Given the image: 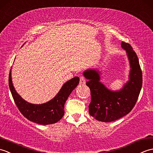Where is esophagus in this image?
I'll return each instance as SVG.
<instances>
[{
    "instance_id": "1",
    "label": "esophagus",
    "mask_w": 153,
    "mask_h": 153,
    "mask_svg": "<svg viewBox=\"0 0 153 153\" xmlns=\"http://www.w3.org/2000/svg\"><path fill=\"white\" fill-rule=\"evenodd\" d=\"M80 84L81 85H84L86 84V80L84 76H80Z\"/></svg>"
}]
</instances>
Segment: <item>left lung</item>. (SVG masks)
Returning a JSON list of instances; mask_svg holds the SVG:
<instances>
[{"label": "left lung", "instance_id": "1", "mask_svg": "<svg viewBox=\"0 0 153 153\" xmlns=\"http://www.w3.org/2000/svg\"><path fill=\"white\" fill-rule=\"evenodd\" d=\"M121 46L126 52L130 67L129 80L122 89H108L100 82L99 70L88 69L83 73L91 92L89 113L104 123L117 120L130 113L137 102L142 87V72L137 54L130 44L122 42Z\"/></svg>", "mask_w": 153, "mask_h": 153}]
</instances>
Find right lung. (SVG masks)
I'll use <instances>...</instances> for the list:
<instances>
[{"mask_svg": "<svg viewBox=\"0 0 153 153\" xmlns=\"http://www.w3.org/2000/svg\"><path fill=\"white\" fill-rule=\"evenodd\" d=\"M79 77L74 76L63 84L53 99L42 104H33L24 100L16 92L12 80V69L9 73V88L13 99L21 113L33 123L48 125L56 123L62 118L65 111L64 105L72 91L79 84Z\"/></svg>", "mask_w": 153, "mask_h": 153, "instance_id": "1", "label": "right lung"}]
</instances>
